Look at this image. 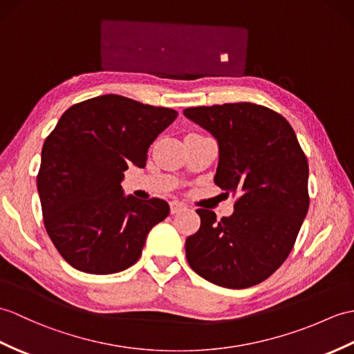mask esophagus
Wrapping results in <instances>:
<instances>
[{"mask_svg":"<svg viewBox=\"0 0 354 354\" xmlns=\"http://www.w3.org/2000/svg\"><path fill=\"white\" fill-rule=\"evenodd\" d=\"M185 209H187L185 203H183V202H178V201L170 202V212H171V214H176V212L185 211Z\"/></svg>","mask_w":354,"mask_h":354,"instance_id":"34e87169","label":"esophagus"}]
</instances>
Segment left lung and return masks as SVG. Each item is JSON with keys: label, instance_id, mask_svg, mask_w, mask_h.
<instances>
[{"label": "left lung", "instance_id": "1", "mask_svg": "<svg viewBox=\"0 0 354 354\" xmlns=\"http://www.w3.org/2000/svg\"><path fill=\"white\" fill-rule=\"evenodd\" d=\"M184 116L217 140L214 183L238 196L229 217L197 209L201 227L185 240L188 264L223 288L258 285L288 258L308 214V160L290 123L267 106H193Z\"/></svg>", "mask_w": 354, "mask_h": 354}]
</instances>
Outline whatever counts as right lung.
<instances>
[{"label": "right lung", "instance_id": "add662e5", "mask_svg": "<svg viewBox=\"0 0 354 354\" xmlns=\"http://www.w3.org/2000/svg\"><path fill=\"white\" fill-rule=\"evenodd\" d=\"M176 116L102 95L72 105L46 137L37 192L46 232L73 268L113 274L138 261L147 234L170 208L157 197L125 196L123 171L146 166L149 146Z\"/></svg>", "mask_w": 354, "mask_h": 354}]
</instances>
